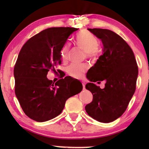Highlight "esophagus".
I'll list each match as a JSON object with an SVG mask.
<instances>
[{"mask_svg": "<svg viewBox=\"0 0 149 149\" xmlns=\"http://www.w3.org/2000/svg\"><path fill=\"white\" fill-rule=\"evenodd\" d=\"M82 84H83V89H85V85H86V83H85L84 81H83V82H82Z\"/></svg>", "mask_w": 149, "mask_h": 149, "instance_id": "1", "label": "esophagus"}]
</instances>
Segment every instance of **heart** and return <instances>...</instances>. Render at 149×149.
Listing matches in <instances>:
<instances>
[{
    "instance_id": "heart-1",
    "label": "heart",
    "mask_w": 149,
    "mask_h": 149,
    "mask_svg": "<svg viewBox=\"0 0 149 149\" xmlns=\"http://www.w3.org/2000/svg\"><path fill=\"white\" fill-rule=\"evenodd\" d=\"M77 45L86 52L88 58H94L97 55V49L99 46L97 38L88 31H83L76 38ZM70 53V45L66 44L61 50V57L63 60L67 59ZM86 66L83 65L72 64L67 68V72L72 77L81 78L86 72Z\"/></svg>"
}]
</instances>
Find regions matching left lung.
<instances>
[{"instance_id":"left-lung-1","label":"left lung","mask_w":149,"mask_h":149,"mask_svg":"<svg viewBox=\"0 0 149 149\" xmlns=\"http://www.w3.org/2000/svg\"><path fill=\"white\" fill-rule=\"evenodd\" d=\"M88 30L102 41L103 54L90 68L87 77L91 83L86 84V88L93 94V100L85 109L97 121L111 122L125 112L135 92L137 63L131 47L113 31L97 28ZM102 80L106 83L103 89L93 83Z\"/></svg>"}]
</instances>
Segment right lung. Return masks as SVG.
Segmentation results:
<instances>
[{"label":"right lung","mask_w":149,"mask_h":149,"mask_svg":"<svg viewBox=\"0 0 149 149\" xmlns=\"http://www.w3.org/2000/svg\"><path fill=\"white\" fill-rule=\"evenodd\" d=\"M78 29L51 27L27 41L20 50L14 68L15 91L25 114L36 122L55 118L64 109L68 98L80 93L68 76L56 83L47 77L50 70L61 64V50Z\"/></svg>","instance_id":"add662e5"}]
</instances>
